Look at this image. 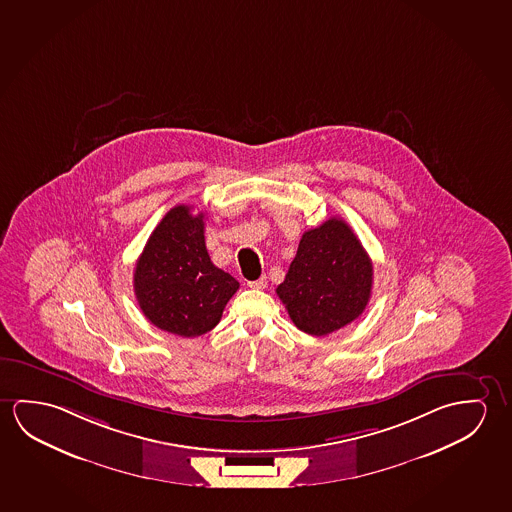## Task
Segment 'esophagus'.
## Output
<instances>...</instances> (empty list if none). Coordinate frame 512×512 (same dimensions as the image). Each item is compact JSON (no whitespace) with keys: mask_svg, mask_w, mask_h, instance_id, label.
<instances>
[{"mask_svg":"<svg viewBox=\"0 0 512 512\" xmlns=\"http://www.w3.org/2000/svg\"><path fill=\"white\" fill-rule=\"evenodd\" d=\"M247 286L254 288V290H263V288L267 286V277L261 276L260 279H256V281H249Z\"/></svg>","mask_w":512,"mask_h":512,"instance_id":"1","label":"esophagus"}]
</instances>
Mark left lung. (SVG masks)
I'll use <instances>...</instances> for the list:
<instances>
[{
    "label": "left lung",
    "mask_w": 512,
    "mask_h": 512,
    "mask_svg": "<svg viewBox=\"0 0 512 512\" xmlns=\"http://www.w3.org/2000/svg\"><path fill=\"white\" fill-rule=\"evenodd\" d=\"M374 267L345 220H325L302 235L277 295L304 333L325 336L354 322L372 295Z\"/></svg>",
    "instance_id": "left-lung-1"
}]
</instances>
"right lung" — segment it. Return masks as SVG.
Segmentation results:
<instances>
[{
	"label": "right lung",
	"instance_id": "right-lung-1",
	"mask_svg": "<svg viewBox=\"0 0 512 512\" xmlns=\"http://www.w3.org/2000/svg\"><path fill=\"white\" fill-rule=\"evenodd\" d=\"M240 283L215 267L204 244V213L179 204L149 236L133 274L144 317L167 333L195 338L208 333Z\"/></svg>",
	"mask_w": 512,
	"mask_h": 512
}]
</instances>
